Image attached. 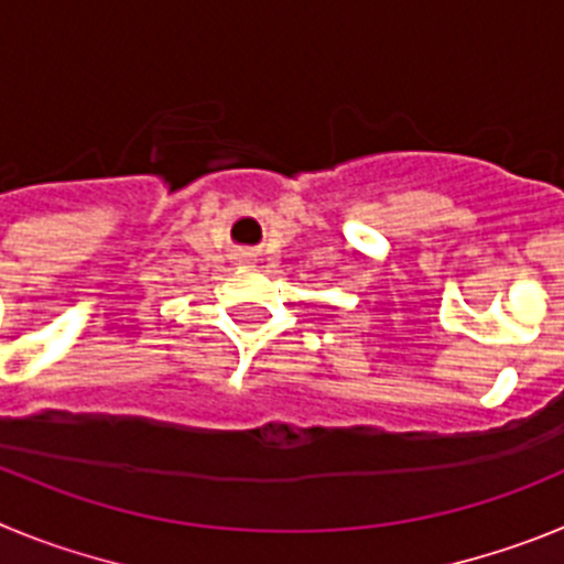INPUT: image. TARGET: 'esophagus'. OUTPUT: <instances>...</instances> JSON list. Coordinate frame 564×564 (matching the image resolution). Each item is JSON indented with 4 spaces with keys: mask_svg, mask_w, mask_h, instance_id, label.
<instances>
[{
    "mask_svg": "<svg viewBox=\"0 0 564 564\" xmlns=\"http://www.w3.org/2000/svg\"><path fill=\"white\" fill-rule=\"evenodd\" d=\"M237 259H239V265H248V268H253V262H257V259L248 257V253H246V257H237Z\"/></svg>",
    "mask_w": 564,
    "mask_h": 564,
    "instance_id": "1",
    "label": "esophagus"
}]
</instances>
